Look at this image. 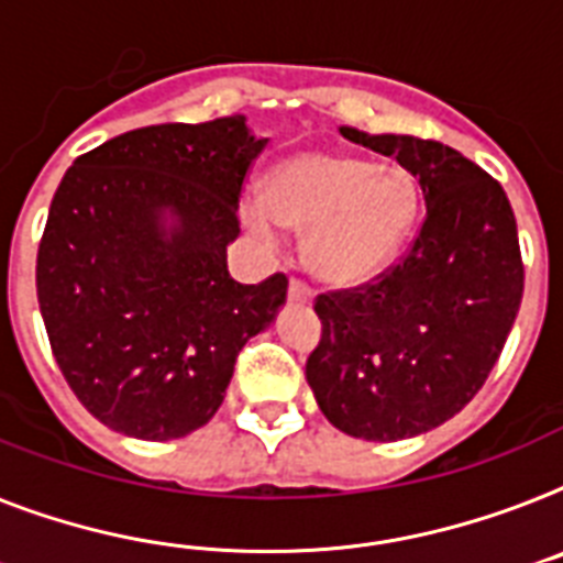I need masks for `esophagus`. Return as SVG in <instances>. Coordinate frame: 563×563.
<instances>
[{
	"mask_svg": "<svg viewBox=\"0 0 563 563\" xmlns=\"http://www.w3.org/2000/svg\"><path fill=\"white\" fill-rule=\"evenodd\" d=\"M287 296H290V301H299V305H310V301H313V290H310L301 278H290Z\"/></svg>",
	"mask_w": 563,
	"mask_h": 563,
	"instance_id": "esophagus-1",
	"label": "esophagus"
}]
</instances>
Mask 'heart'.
<instances>
[{"instance_id": "heart-1", "label": "heart", "mask_w": 563, "mask_h": 563, "mask_svg": "<svg viewBox=\"0 0 563 563\" xmlns=\"http://www.w3.org/2000/svg\"><path fill=\"white\" fill-rule=\"evenodd\" d=\"M241 218L267 244H276L282 227L308 230L310 271L331 285L354 287L394 262L417 218V187L399 166L305 152L267 175L264 195L241 201Z\"/></svg>"}]
</instances>
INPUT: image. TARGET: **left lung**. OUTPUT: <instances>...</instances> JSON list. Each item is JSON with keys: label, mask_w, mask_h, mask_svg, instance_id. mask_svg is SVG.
Here are the masks:
<instances>
[{"label": "left lung", "mask_w": 563, "mask_h": 563, "mask_svg": "<svg viewBox=\"0 0 563 563\" xmlns=\"http://www.w3.org/2000/svg\"><path fill=\"white\" fill-rule=\"evenodd\" d=\"M339 132L397 157L420 184L426 218L374 282L316 296L322 339L305 376L339 431L394 443L452 420L495 368L523 296L518 227L504 187L457 148Z\"/></svg>", "instance_id": "1"}]
</instances>
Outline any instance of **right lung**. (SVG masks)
Segmentation results:
<instances>
[{
	"mask_svg": "<svg viewBox=\"0 0 563 563\" xmlns=\"http://www.w3.org/2000/svg\"><path fill=\"white\" fill-rule=\"evenodd\" d=\"M264 146L241 114L146 125L77 157L54 192L36 253L42 322L68 388L125 438L207 426L239 351L285 305L282 273L239 285L227 271Z\"/></svg>",
	"mask_w": 563,
	"mask_h": 563,
	"instance_id": "obj_1",
	"label": "right lung"
}]
</instances>
